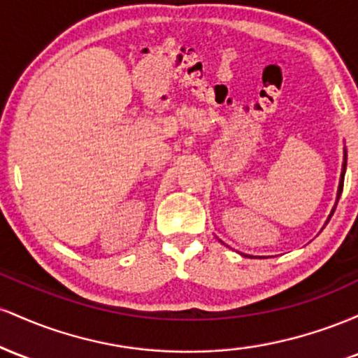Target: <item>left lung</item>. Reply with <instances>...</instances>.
Here are the masks:
<instances>
[{
  "label": "left lung",
  "instance_id": "1",
  "mask_svg": "<svg viewBox=\"0 0 358 358\" xmlns=\"http://www.w3.org/2000/svg\"><path fill=\"white\" fill-rule=\"evenodd\" d=\"M345 168H347V156H345V162H343V168H342V176H340V185H338V195H336V202H338V199H340V193H342V190H343V176H345ZM335 208H336V203H335L334 210H331V215H334ZM328 220H330V219H328Z\"/></svg>",
  "mask_w": 358,
  "mask_h": 358
}]
</instances>
